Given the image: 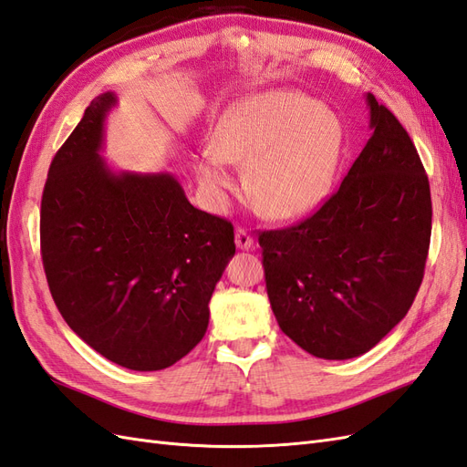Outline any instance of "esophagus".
Returning a JSON list of instances; mask_svg holds the SVG:
<instances>
[{
  "label": "esophagus",
  "instance_id": "1",
  "mask_svg": "<svg viewBox=\"0 0 467 467\" xmlns=\"http://www.w3.org/2000/svg\"><path fill=\"white\" fill-rule=\"evenodd\" d=\"M234 243H236V248L248 250V248H253L254 238H253V234H250L246 229H243V226H238L236 233H234Z\"/></svg>",
  "mask_w": 467,
  "mask_h": 467
}]
</instances>
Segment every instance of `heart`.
Returning <instances> with one entry per match:
<instances>
[{"instance_id":"heart-1","label":"heart","mask_w":467,"mask_h":467,"mask_svg":"<svg viewBox=\"0 0 467 467\" xmlns=\"http://www.w3.org/2000/svg\"><path fill=\"white\" fill-rule=\"evenodd\" d=\"M343 124L324 104L294 90H270L234 104L214 124L195 160L202 191L223 202L244 161L250 197L270 217H296L327 195L343 151Z\"/></svg>"}]
</instances>
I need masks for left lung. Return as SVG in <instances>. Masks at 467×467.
Segmentation results:
<instances>
[{
    "label": "left lung",
    "mask_w": 467,
    "mask_h": 467,
    "mask_svg": "<svg viewBox=\"0 0 467 467\" xmlns=\"http://www.w3.org/2000/svg\"><path fill=\"white\" fill-rule=\"evenodd\" d=\"M373 130L317 213L258 236L280 329L304 351L345 361L373 349L409 312L432 233V201L410 136L365 97Z\"/></svg>",
    "instance_id": "8db88e82"
}]
</instances>
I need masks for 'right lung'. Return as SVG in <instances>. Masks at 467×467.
Instances as JSON below:
<instances>
[{"instance_id":"right-lung-1","label":"right lung","mask_w":467,"mask_h":467,"mask_svg":"<svg viewBox=\"0 0 467 467\" xmlns=\"http://www.w3.org/2000/svg\"><path fill=\"white\" fill-rule=\"evenodd\" d=\"M114 92L90 102L51 161L41 254L68 327L109 361L161 370L202 339L233 224L195 209L170 171H118L102 158Z\"/></svg>"}]
</instances>
